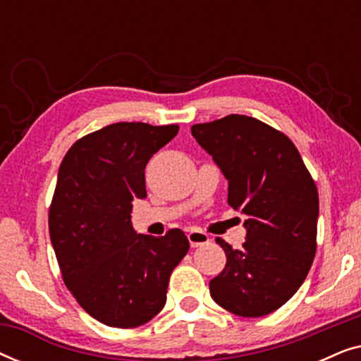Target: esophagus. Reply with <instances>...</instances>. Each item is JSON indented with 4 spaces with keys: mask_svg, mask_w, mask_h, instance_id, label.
<instances>
[{
    "mask_svg": "<svg viewBox=\"0 0 361 361\" xmlns=\"http://www.w3.org/2000/svg\"><path fill=\"white\" fill-rule=\"evenodd\" d=\"M187 238H189V243H190L192 248H199V246H204L210 241L209 235H207L205 231L197 230V228L190 230L189 233H187Z\"/></svg>",
    "mask_w": 361,
    "mask_h": 361,
    "instance_id": "esophagus-1",
    "label": "esophagus"
}]
</instances>
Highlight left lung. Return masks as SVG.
<instances>
[{"label": "left lung", "mask_w": 361, "mask_h": 361, "mask_svg": "<svg viewBox=\"0 0 361 361\" xmlns=\"http://www.w3.org/2000/svg\"><path fill=\"white\" fill-rule=\"evenodd\" d=\"M228 180V205L246 215V241L210 281L216 304L240 317H263L300 288L317 250L319 194L284 133L245 115L190 128Z\"/></svg>", "instance_id": "obj_1"}]
</instances>
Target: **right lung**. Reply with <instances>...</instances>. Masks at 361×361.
Wrapping results in <instances>:
<instances>
[{
  "mask_svg": "<svg viewBox=\"0 0 361 361\" xmlns=\"http://www.w3.org/2000/svg\"><path fill=\"white\" fill-rule=\"evenodd\" d=\"M179 126L113 123L80 137L59 167L49 233L67 289L98 322L133 329L166 304L172 269L189 251L179 228L137 235L133 202L145 199L147 161Z\"/></svg>",
  "mask_w": 361,
  "mask_h": 361,
  "instance_id": "right-lung-1",
  "label": "right lung"
}]
</instances>
